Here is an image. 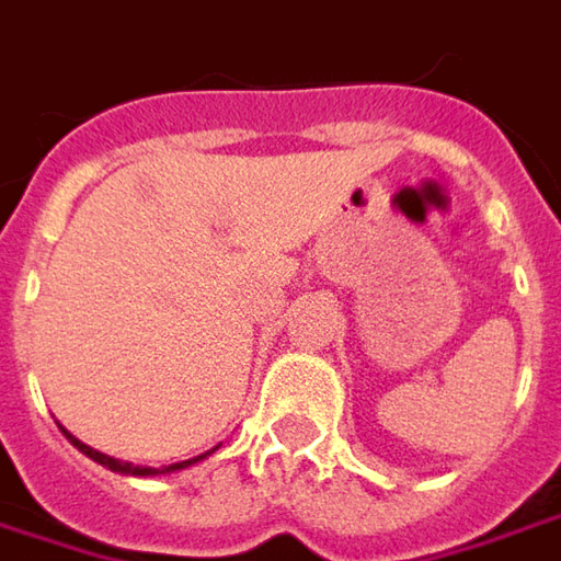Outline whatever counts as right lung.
I'll use <instances>...</instances> for the list:
<instances>
[{"label":"right lung","instance_id":"1","mask_svg":"<svg viewBox=\"0 0 561 561\" xmlns=\"http://www.w3.org/2000/svg\"><path fill=\"white\" fill-rule=\"evenodd\" d=\"M65 431V427H61ZM65 437L68 440L75 443L77 449L83 453V456H90L93 462L99 465H105V468H112V471H121V474H137V478H149V474H171V471H181V468H190V465H196V462H203L205 456H211L215 449H208V453H203V456H196V459H186V462H174V465H162V468H149V465H130V462H121V459H112V456H105V453H96L93 446H87V443H80L75 437V434H68L65 431Z\"/></svg>","mask_w":561,"mask_h":561}]
</instances>
